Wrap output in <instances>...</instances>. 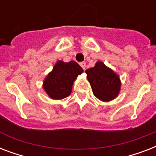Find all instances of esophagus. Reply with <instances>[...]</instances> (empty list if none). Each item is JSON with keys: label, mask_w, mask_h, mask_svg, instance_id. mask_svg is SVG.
<instances>
[{"label": "esophagus", "mask_w": 156, "mask_h": 156, "mask_svg": "<svg viewBox=\"0 0 156 156\" xmlns=\"http://www.w3.org/2000/svg\"><path fill=\"white\" fill-rule=\"evenodd\" d=\"M80 66L81 67L85 70V69H86V62H84V61H83V62H81L80 63Z\"/></svg>", "instance_id": "34e87169"}]
</instances>
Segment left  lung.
<instances>
[{
  "label": "left lung",
  "mask_w": 156,
  "mask_h": 156,
  "mask_svg": "<svg viewBox=\"0 0 156 156\" xmlns=\"http://www.w3.org/2000/svg\"><path fill=\"white\" fill-rule=\"evenodd\" d=\"M87 79L95 97L102 101L113 100L118 95L121 82L119 77L101 61L86 70Z\"/></svg>",
  "instance_id": "left-lung-1"
}]
</instances>
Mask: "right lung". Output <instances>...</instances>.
Listing matches in <instances>:
<instances>
[{"label": "right lung", "instance_id": "1", "mask_svg": "<svg viewBox=\"0 0 156 156\" xmlns=\"http://www.w3.org/2000/svg\"><path fill=\"white\" fill-rule=\"evenodd\" d=\"M83 72L82 67L75 61H57L44 82L45 91L54 100L66 98L70 95L73 81Z\"/></svg>", "mask_w": 156, "mask_h": 156}]
</instances>
